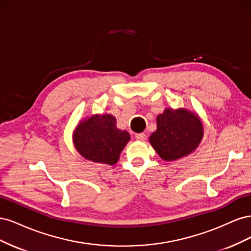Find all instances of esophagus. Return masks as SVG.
<instances>
[{
  "label": "esophagus",
  "instance_id": "esophagus-1",
  "mask_svg": "<svg viewBox=\"0 0 251 251\" xmlns=\"http://www.w3.org/2000/svg\"><path fill=\"white\" fill-rule=\"evenodd\" d=\"M136 139H137L138 141H144L147 139V135L144 133H140V134H136Z\"/></svg>",
  "mask_w": 251,
  "mask_h": 251
}]
</instances>
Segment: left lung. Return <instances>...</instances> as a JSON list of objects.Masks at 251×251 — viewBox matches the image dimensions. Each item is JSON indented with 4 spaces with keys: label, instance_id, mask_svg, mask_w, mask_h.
Here are the masks:
<instances>
[{
    "label": "left lung",
    "instance_id": "obj_1",
    "mask_svg": "<svg viewBox=\"0 0 251 251\" xmlns=\"http://www.w3.org/2000/svg\"><path fill=\"white\" fill-rule=\"evenodd\" d=\"M203 126L196 113L185 109H165L157 116V130L150 143L165 161L185 157L197 149L203 138Z\"/></svg>",
    "mask_w": 251,
    "mask_h": 251
}]
</instances>
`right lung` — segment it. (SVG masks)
<instances>
[{
    "instance_id": "right-lung-1",
    "label": "right lung",
    "mask_w": 251,
    "mask_h": 251,
    "mask_svg": "<svg viewBox=\"0 0 251 251\" xmlns=\"http://www.w3.org/2000/svg\"><path fill=\"white\" fill-rule=\"evenodd\" d=\"M130 141V134L116 126V118L110 114L93 115L79 121L73 133L74 147L87 160L115 164L121 151Z\"/></svg>"
}]
</instances>
